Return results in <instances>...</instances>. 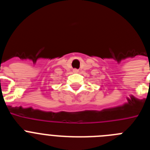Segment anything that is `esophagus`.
I'll list each match as a JSON object with an SVG mask.
<instances>
[{"label":"esophagus","mask_w":150,"mask_h":150,"mask_svg":"<svg viewBox=\"0 0 150 150\" xmlns=\"http://www.w3.org/2000/svg\"><path fill=\"white\" fill-rule=\"evenodd\" d=\"M74 73H77L78 72L77 69H74Z\"/></svg>","instance_id":"esophagus-1"}]
</instances>
